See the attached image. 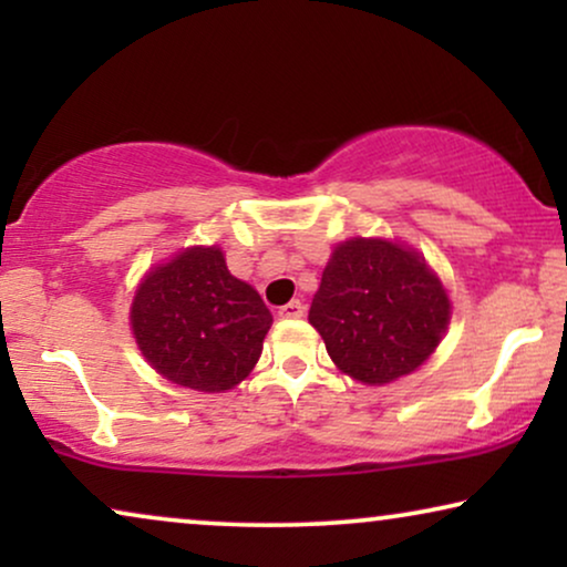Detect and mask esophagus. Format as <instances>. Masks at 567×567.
I'll use <instances>...</instances> for the list:
<instances>
[{
	"label": "esophagus",
	"mask_w": 567,
	"mask_h": 567,
	"mask_svg": "<svg viewBox=\"0 0 567 567\" xmlns=\"http://www.w3.org/2000/svg\"><path fill=\"white\" fill-rule=\"evenodd\" d=\"M305 305H301L299 299L289 301V305H284L281 309H278V317H284V320H297V317H305Z\"/></svg>",
	"instance_id": "1"
}]
</instances>
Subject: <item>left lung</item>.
<instances>
[{
  "mask_svg": "<svg viewBox=\"0 0 567 567\" xmlns=\"http://www.w3.org/2000/svg\"><path fill=\"white\" fill-rule=\"evenodd\" d=\"M452 305L413 247L353 237L322 270L309 322L330 359L363 384L413 374L444 338Z\"/></svg>",
  "mask_w": 567,
  "mask_h": 567,
  "instance_id": "left-lung-1",
  "label": "left lung"
}]
</instances>
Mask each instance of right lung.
I'll use <instances>...</instances> for the list:
<instances>
[{"label": "right lung", "instance_id": "add662e5", "mask_svg": "<svg viewBox=\"0 0 567 567\" xmlns=\"http://www.w3.org/2000/svg\"><path fill=\"white\" fill-rule=\"evenodd\" d=\"M268 307L229 274L219 247H188L138 284L131 330L150 367L198 392L237 386L260 359Z\"/></svg>", "mask_w": 567, "mask_h": 567}]
</instances>
